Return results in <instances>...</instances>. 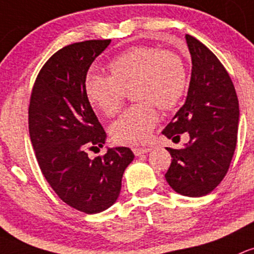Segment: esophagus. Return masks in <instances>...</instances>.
Returning <instances> with one entry per match:
<instances>
[{
  "instance_id": "obj_1",
  "label": "esophagus",
  "mask_w": 254,
  "mask_h": 254,
  "mask_svg": "<svg viewBox=\"0 0 254 254\" xmlns=\"http://www.w3.org/2000/svg\"><path fill=\"white\" fill-rule=\"evenodd\" d=\"M132 150H133V153H134V155L139 156V155H142V154L149 153L151 149L150 148H133Z\"/></svg>"
}]
</instances>
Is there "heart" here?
I'll return each instance as SVG.
<instances>
[{
    "label": "heart",
    "mask_w": 254,
    "mask_h": 254,
    "mask_svg": "<svg viewBox=\"0 0 254 254\" xmlns=\"http://www.w3.org/2000/svg\"><path fill=\"white\" fill-rule=\"evenodd\" d=\"M110 75L91 74L85 83L90 105L106 116H114L124 104L125 91L132 100L110 127L119 144H140L150 135L161 111L180 105L187 91V70L181 57L158 46H134L109 64Z\"/></svg>",
    "instance_id": "heart-1"
}]
</instances>
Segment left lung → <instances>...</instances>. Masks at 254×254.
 Here are the masks:
<instances>
[{
	"label": "left lung",
	"instance_id": "1",
	"mask_svg": "<svg viewBox=\"0 0 254 254\" xmlns=\"http://www.w3.org/2000/svg\"><path fill=\"white\" fill-rule=\"evenodd\" d=\"M186 41L192 57L187 99L163 134L176 142L187 132L190 142L185 148H166L172 161L165 179L180 194L202 197L223 181L229 170L240 110L234 83L218 57L188 34Z\"/></svg>",
	"mask_w": 254,
	"mask_h": 254
}]
</instances>
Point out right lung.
<instances>
[{
    "instance_id": "right-lung-1",
    "label": "right lung",
    "mask_w": 254,
    "mask_h": 254,
    "mask_svg": "<svg viewBox=\"0 0 254 254\" xmlns=\"http://www.w3.org/2000/svg\"><path fill=\"white\" fill-rule=\"evenodd\" d=\"M111 40L64 46L45 62L30 94L29 135L39 167L66 204L87 214L111 206L122 175L133 160L126 146L89 159L87 150L105 144L106 133L85 94L89 67Z\"/></svg>"
}]
</instances>
